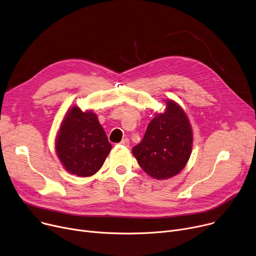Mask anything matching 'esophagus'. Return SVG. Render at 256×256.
Wrapping results in <instances>:
<instances>
[{
    "instance_id": "esophagus-1",
    "label": "esophagus",
    "mask_w": 256,
    "mask_h": 256,
    "mask_svg": "<svg viewBox=\"0 0 256 256\" xmlns=\"http://www.w3.org/2000/svg\"><path fill=\"white\" fill-rule=\"evenodd\" d=\"M120 145L126 146V147H128V146H130V140H128V138L122 139V142H120Z\"/></svg>"
}]
</instances>
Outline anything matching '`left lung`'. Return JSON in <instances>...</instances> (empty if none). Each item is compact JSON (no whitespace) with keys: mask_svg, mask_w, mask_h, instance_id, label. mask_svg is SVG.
<instances>
[{"mask_svg":"<svg viewBox=\"0 0 256 256\" xmlns=\"http://www.w3.org/2000/svg\"><path fill=\"white\" fill-rule=\"evenodd\" d=\"M192 145L188 118L177 103L168 100L166 111L149 122L142 141L132 151L149 176L162 180L182 171L190 156Z\"/></svg>","mask_w":256,"mask_h":256,"instance_id":"8db88e82","label":"left lung"}]
</instances>
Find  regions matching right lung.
<instances>
[{
	"instance_id": "1",
	"label": "right lung",
	"mask_w": 256,
	"mask_h": 256,
	"mask_svg": "<svg viewBox=\"0 0 256 256\" xmlns=\"http://www.w3.org/2000/svg\"><path fill=\"white\" fill-rule=\"evenodd\" d=\"M112 146L96 115L74 106L64 116L56 141L58 156L71 174L88 177L103 166Z\"/></svg>"
}]
</instances>
